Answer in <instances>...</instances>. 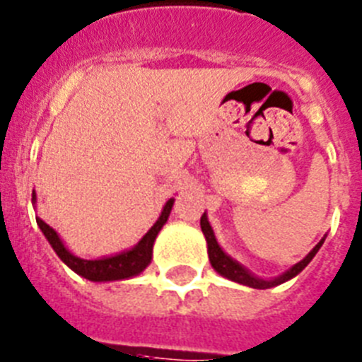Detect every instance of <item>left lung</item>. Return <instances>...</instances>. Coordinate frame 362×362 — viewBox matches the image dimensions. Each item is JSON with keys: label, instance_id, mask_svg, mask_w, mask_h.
I'll return each mask as SVG.
<instances>
[{"label": "left lung", "instance_id": "obj_1", "mask_svg": "<svg viewBox=\"0 0 362 362\" xmlns=\"http://www.w3.org/2000/svg\"><path fill=\"white\" fill-rule=\"evenodd\" d=\"M201 230H203L204 237H206V242H208V257H210L211 267H214L218 274L226 276L228 280H233V281H237V284H242V285H250V287H253V289H271V287H274V285H280V284H284V281L291 280L293 276H296V274L301 273V271L307 267V264L313 260L314 255L320 251L321 244H323V240H325L323 238V240L317 242L316 247H314V250L310 251V253L307 255L303 260L298 262L296 265H293V267H291L287 273H284L281 276L274 278V280H262V278L253 276L250 271L244 269V267H242L238 262H235L233 258H230L226 253H224V251L221 250V246H218L217 240H215L214 230H211L210 222H208L206 214H203V217H201Z\"/></svg>", "mask_w": 362, "mask_h": 362}]
</instances>
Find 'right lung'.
I'll list each match as a JSON object with an SVG mask.
<instances>
[{
  "label": "right lung",
  "mask_w": 362,
  "mask_h": 362,
  "mask_svg": "<svg viewBox=\"0 0 362 362\" xmlns=\"http://www.w3.org/2000/svg\"><path fill=\"white\" fill-rule=\"evenodd\" d=\"M34 201L35 192H32V203H34ZM172 204H174V199H170V201L165 204L163 211H161L159 218L156 221V224L147 231V235L138 242V246H134L131 251H125V253L122 255L100 258V260H82V258L71 255L64 247V244H62V240L59 238V235L55 233L45 221H41L39 217L35 218V221H37L39 228H41V231L45 233V237L48 238V242L52 244L53 251L59 255V258L68 265L69 269H73L77 274H81V276L88 278V280L91 281L125 280V278L140 274L141 271L151 264L152 246H154L156 235L159 233V230H161L165 222H167L172 210Z\"/></svg>",
  "instance_id": "right-lung-1"
}]
</instances>
